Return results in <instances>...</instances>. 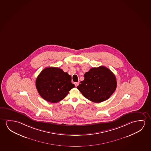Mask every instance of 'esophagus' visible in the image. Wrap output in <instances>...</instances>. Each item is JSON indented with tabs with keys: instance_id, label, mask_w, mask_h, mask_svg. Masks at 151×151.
<instances>
[{
	"instance_id": "34e87169",
	"label": "esophagus",
	"mask_w": 151,
	"mask_h": 151,
	"mask_svg": "<svg viewBox=\"0 0 151 151\" xmlns=\"http://www.w3.org/2000/svg\"><path fill=\"white\" fill-rule=\"evenodd\" d=\"M74 84L76 87H77V86H78V85H79V82H76V83H75Z\"/></svg>"
}]
</instances>
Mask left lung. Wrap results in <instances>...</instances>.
Instances as JSON below:
<instances>
[{
    "instance_id": "obj_1",
    "label": "left lung",
    "mask_w": 151,
    "mask_h": 151,
    "mask_svg": "<svg viewBox=\"0 0 151 151\" xmlns=\"http://www.w3.org/2000/svg\"><path fill=\"white\" fill-rule=\"evenodd\" d=\"M84 77L77 89L85 97L93 102L99 103L107 100L116 91V76L105 66L93 67L86 72Z\"/></svg>"
}]
</instances>
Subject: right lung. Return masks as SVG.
<instances>
[{"label": "right lung", "mask_w": 151, "mask_h": 151, "mask_svg": "<svg viewBox=\"0 0 151 151\" xmlns=\"http://www.w3.org/2000/svg\"><path fill=\"white\" fill-rule=\"evenodd\" d=\"M72 77L60 68L49 67L40 73L36 79V87L44 100L55 103L63 99L75 87Z\"/></svg>", "instance_id": "obj_1"}]
</instances>
